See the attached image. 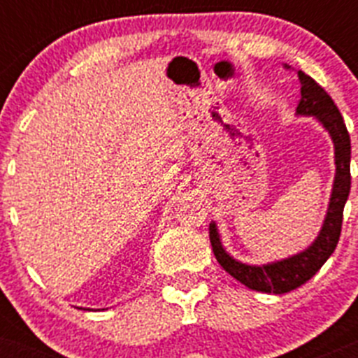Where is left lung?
I'll return each mask as SVG.
<instances>
[{"label":"left lung","mask_w":358,"mask_h":358,"mask_svg":"<svg viewBox=\"0 0 358 358\" xmlns=\"http://www.w3.org/2000/svg\"><path fill=\"white\" fill-rule=\"evenodd\" d=\"M301 82V100L297 103V116H314L322 129L330 134L335 150V177L331 186L330 202L322 220L317 238L310 243L305 251L283 258V260L271 262L264 265H249L235 260L224 249L222 240L218 235L217 224H210V240L215 258L226 273L243 283L245 287L258 292L285 294L301 287L324 265L337 248L343 227L344 204L352 188V176H350V159H352V141L344 125L339 109L334 103L330 94L312 77L297 71Z\"/></svg>","instance_id":"obj_1"}]
</instances>
